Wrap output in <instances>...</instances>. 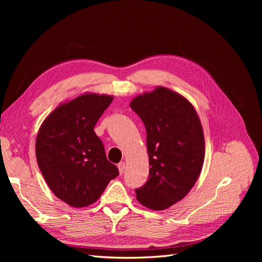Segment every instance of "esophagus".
I'll return each instance as SVG.
<instances>
[{
	"instance_id": "obj_1",
	"label": "esophagus",
	"mask_w": 262,
	"mask_h": 262,
	"mask_svg": "<svg viewBox=\"0 0 262 262\" xmlns=\"http://www.w3.org/2000/svg\"><path fill=\"white\" fill-rule=\"evenodd\" d=\"M118 169H119L120 174H123L124 170H125V162H120V163L118 164Z\"/></svg>"
}]
</instances>
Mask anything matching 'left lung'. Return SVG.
<instances>
[{"instance_id": "1", "label": "left lung", "mask_w": 262, "mask_h": 262, "mask_svg": "<svg viewBox=\"0 0 262 262\" xmlns=\"http://www.w3.org/2000/svg\"><path fill=\"white\" fill-rule=\"evenodd\" d=\"M130 108L145 126L149 163L148 180L136 189V198L146 208L164 210L183 200L201 174L202 123L185 96L162 86L137 95Z\"/></svg>"}]
</instances>
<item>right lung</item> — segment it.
<instances>
[{
	"label": "right lung",
	"instance_id": "1",
	"mask_svg": "<svg viewBox=\"0 0 262 262\" xmlns=\"http://www.w3.org/2000/svg\"><path fill=\"white\" fill-rule=\"evenodd\" d=\"M113 100L107 94H80L55 108L38 130V167L53 193L73 208L98 201L119 175L94 133L96 122Z\"/></svg>",
	"mask_w": 262,
	"mask_h": 262
}]
</instances>
